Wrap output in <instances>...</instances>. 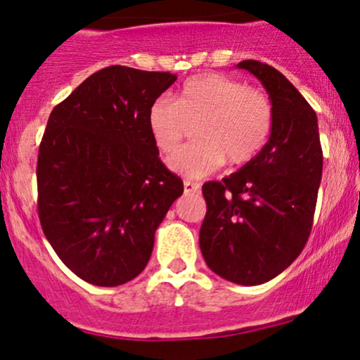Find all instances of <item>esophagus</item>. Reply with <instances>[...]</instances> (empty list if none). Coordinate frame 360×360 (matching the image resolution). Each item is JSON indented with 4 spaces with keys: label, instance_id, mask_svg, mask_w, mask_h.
I'll return each mask as SVG.
<instances>
[{
    "label": "esophagus",
    "instance_id": "34e87169",
    "mask_svg": "<svg viewBox=\"0 0 360 360\" xmlns=\"http://www.w3.org/2000/svg\"><path fill=\"white\" fill-rule=\"evenodd\" d=\"M198 191H200V184L193 183V181H189V179H184V193L186 194H193Z\"/></svg>",
    "mask_w": 360,
    "mask_h": 360
}]
</instances>
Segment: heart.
Returning a JSON list of instances; mask_svg holds the SVG:
<instances>
[{
  "label": "heart",
  "instance_id": "obj_1",
  "mask_svg": "<svg viewBox=\"0 0 360 360\" xmlns=\"http://www.w3.org/2000/svg\"><path fill=\"white\" fill-rule=\"evenodd\" d=\"M196 121L200 140L169 159L172 171L186 177H203L225 160L243 166L255 159L269 140L274 111L262 91L213 72L189 77L174 101L160 96L147 111L148 134L162 154H172Z\"/></svg>",
  "mask_w": 360,
  "mask_h": 360
}]
</instances>
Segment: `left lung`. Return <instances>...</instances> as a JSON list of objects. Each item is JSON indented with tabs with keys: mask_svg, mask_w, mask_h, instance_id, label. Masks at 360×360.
<instances>
[{
	"mask_svg": "<svg viewBox=\"0 0 360 360\" xmlns=\"http://www.w3.org/2000/svg\"><path fill=\"white\" fill-rule=\"evenodd\" d=\"M237 68L262 82L274 122L255 159L220 183L203 184L200 249L214 274L255 286L281 274L307 245L323 152L315 110L283 74L259 60Z\"/></svg>",
	"mask_w": 360,
	"mask_h": 360,
	"instance_id": "8db88e82",
	"label": "left lung"
}]
</instances>
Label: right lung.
<instances>
[{
	"label": "right lung",
	"mask_w": 360,
	"mask_h": 360,
	"mask_svg": "<svg viewBox=\"0 0 360 360\" xmlns=\"http://www.w3.org/2000/svg\"><path fill=\"white\" fill-rule=\"evenodd\" d=\"M176 74L110 65L52 110L39 147L37 208L59 259L94 286L146 269L157 226L184 191L148 134L147 111Z\"/></svg>",
	"instance_id": "obj_1"
}]
</instances>
